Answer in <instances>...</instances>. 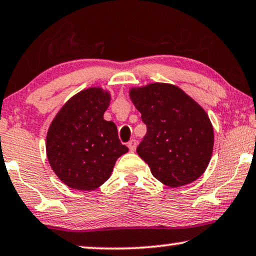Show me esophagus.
Listing matches in <instances>:
<instances>
[{"label":"esophagus","instance_id":"obj_1","mask_svg":"<svg viewBox=\"0 0 256 256\" xmlns=\"http://www.w3.org/2000/svg\"><path fill=\"white\" fill-rule=\"evenodd\" d=\"M137 144H138V142L137 140H134V139H132V140H130L128 142V148H130V151H136V148H137Z\"/></svg>","mask_w":256,"mask_h":256}]
</instances>
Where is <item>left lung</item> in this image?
<instances>
[{
  "label": "left lung",
  "instance_id": "obj_1",
  "mask_svg": "<svg viewBox=\"0 0 256 256\" xmlns=\"http://www.w3.org/2000/svg\"><path fill=\"white\" fill-rule=\"evenodd\" d=\"M130 98L148 126L137 153L164 185L193 182L212 158L214 131L206 111L185 91L168 83L130 88Z\"/></svg>",
  "mask_w": 256,
  "mask_h": 256
}]
</instances>
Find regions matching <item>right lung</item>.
Wrapping results in <instances>:
<instances>
[{
    "label": "right lung",
    "instance_id": "right-lung-1",
    "mask_svg": "<svg viewBox=\"0 0 256 256\" xmlns=\"http://www.w3.org/2000/svg\"><path fill=\"white\" fill-rule=\"evenodd\" d=\"M111 94L88 88L70 98L46 134V156L52 171L71 188L92 190L110 178L119 156L128 151L117 126L104 119Z\"/></svg>",
    "mask_w": 256,
    "mask_h": 256
}]
</instances>
